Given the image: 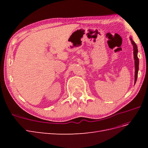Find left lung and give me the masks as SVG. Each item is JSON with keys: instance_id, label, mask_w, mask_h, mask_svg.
Returning a JSON list of instances; mask_svg holds the SVG:
<instances>
[{"instance_id": "obj_1", "label": "left lung", "mask_w": 148, "mask_h": 148, "mask_svg": "<svg viewBox=\"0 0 148 148\" xmlns=\"http://www.w3.org/2000/svg\"><path fill=\"white\" fill-rule=\"evenodd\" d=\"M130 41L133 46V54H134V59H135V83H136L137 77H138V73L139 70V59L138 58V47L136 43L133 41L132 38H130Z\"/></svg>"}]
</instances>
